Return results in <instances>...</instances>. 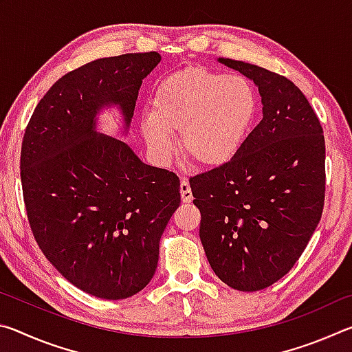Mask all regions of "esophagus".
Segmentation results:
<instances>
[{
    "mask_svg": "<svg viewBox=\"0 0 352 352\" xmlns=\"http://www.w3.org/2000/svg\"><path fill=\"white\" fill-rule=\"evenodd\" d=\"M180 194H182L183 204H189V201L192 200V190H190V186L186 178H183L180 183Z\"/></svg>",
    "mask_w": 352,
    "mask_h": 352,
    "instance_id": "1",
    "label": "esophagus"
}]
</instances>
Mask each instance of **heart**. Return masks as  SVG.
<instances>
[{"instance_id": "heart-1", "label": "heart", "mask_w": 352, "mask_h": 352, "mask_svg": "<svg viewBox=\"0 0 352 352\" xmlns=\"http://www.w3.org/2000/svg\"><path fill=\"white\" fill-rule=\"evenodd\" d=\"M256 113L258 96L245 77L186 67L157 83L140 130L158 160L174 155L172 132L180 130L182 152L190 163L219 168L241 151Z\"/></svg>"}]
</instances>
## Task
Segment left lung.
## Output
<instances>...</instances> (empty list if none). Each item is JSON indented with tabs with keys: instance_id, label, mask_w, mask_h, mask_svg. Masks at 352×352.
<instances>
[{
	"instance_id": "obj_1",
	"label": "left lung",
	"mask_w": 352,
	"mask_h": 352,
	"mask_svg": "<svg viewBox=\"0 0 352 352\" xmlns=\"http://www.w3.org/2000/svg\"><path fill=\"white\" fill-rule=\"evenodd\" d=\"M258 87L262 119L236 157L189 180L200 241L214 273L241 292L287 275L323 214V129L294 82L252 63L219 58Z\"/></svg>"
}]
</instances>
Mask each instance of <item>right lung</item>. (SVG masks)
I'll use <instances>...</instances> for the list:
<instances>
[{"label":"right lung","mask_w":352,"mask_h":352,"mask_svg":"<svg viewBox=\"0 0 352 352\" xmlns=\"http://www.w3.org/2000/svg\"><path fill=\"white\" fill-rule=\"evenodd\" d=\"M158 52L98 58L60 77L35 107L21 144L28 220L46 259L76 287L124 300L151 283L160 239L180 206V180L96 132L118 105L126 129Z\"/></svg>","instance_id":"add662e5"}]
</instances>
